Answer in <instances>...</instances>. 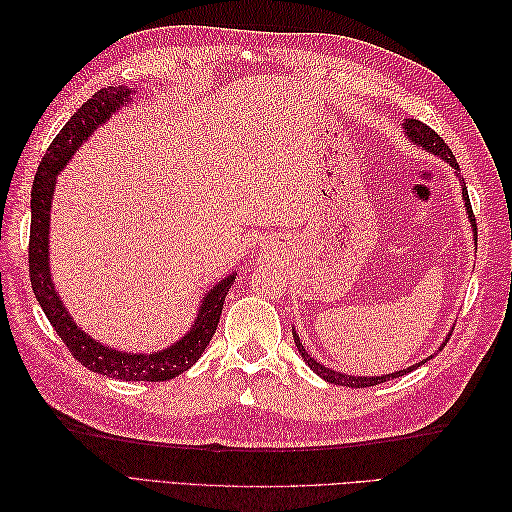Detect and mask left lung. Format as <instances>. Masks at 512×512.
I'll use <instances>...</instances> for the list:
<instances>
[{"label": "left lung", "mask_w": 512, "mask_h": 512, "mask_svg": "<svg viewBox=\"0 0 512 512\" xmlns=\"http://www.w3.org/2000/svg\"><path fill=\"white\" fill-rule=\"evenodd\" d=\"M401 128H404V136L408 138L410 145H416L418 149H423V151L431 153V156H436V158L444 160L446 164H451V168L455 170V177L459 179V185H461V200H463V205H466V215H468V220H470V224H472L474 243H476V222H474L472 207H470L466 181H463V177H461V170H459V164H457V160H455V156H453V151L448 149V145L442 141L440 134L433 132L429 126H425V123H421L418 119H404V123H401ZM292 337H294V346H297L299 354L303 356V361L307 363L309 369L314 371V374H318L324 382L335 384V386H350V389H365V386H376V384H382V382H386V380L399 378V376L408 374V371H412V369H416V367H421V365L427 363L429 359H433V356H427V359L418 361V363H414V365H410V367H406V369L393 371V374H382V376H350V374H342V371H335V369H329V367H324L322 363H318V361L314 359V356L303 348L301 339H299V333L294 331V329H292ZM448 337H451V333L446 335V339L440 344L438 352L446 346ZM438 352H433V354H438Z\"/></svg>", "instance_id": "8db88e82"}]
</instances>
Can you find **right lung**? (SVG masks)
Returning a JSON list of instances; mask_svg holds the SVG:
<instances>
[{"mask_svg": "<svg viewBox=\"0 0 512 512\" xmlns=\"http://www.w3.org/2000/svg\"><path fill=\"white\" fill-rule=\"evenodd\" d=\"M136 91L119 85L104 87L96 91L79 111H76L59 134L53 138L51 147L46 149L38 166V173L32 188V230H29V277L42 312L53 324L57 335L64 339L74 359L83 363L96 374L126 380V382H164L188 371L205 352L211 337L218 329L222 316L224 299L237 280V271L228 273L220 282H215L211 290L200 297L196 318L190 331L181 335L173 346L153 352H126L111 348L98 339L85 333L70 316L68 307L61 301L51 277V205L57 185V175L64 170L74 153L87 143V138L100 126L117 115L123 106L132 104Z\"/></svg>", "mask_w": 512, "mask_h": 512, "instance_id": "1", "label": "right lung"}]
</instances>
